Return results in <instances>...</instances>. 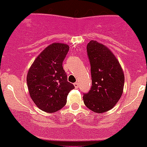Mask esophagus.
<instances>
[{"instance_id":"esophagus-1","label":"esophagus","mask_w":147,"mask_h":147,"mask_svg":"<svg viewBox=\"0 0 147 147\" xmlns=\"http://www.w3.org/2000/svg\"><path fill=\"white\" fill-rule=\"evenodd\" d=\"M74 85L75 88H78V87H79V83L78 82L74 83Z\"/></svg>"}]
</instances>
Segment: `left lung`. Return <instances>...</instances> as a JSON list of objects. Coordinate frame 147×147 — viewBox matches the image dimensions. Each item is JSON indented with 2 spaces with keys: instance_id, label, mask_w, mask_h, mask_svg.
<instances>
[{
  "instance_id": "1",
  "label": "left lung",
  "mask_w": 147,
  "mask_h": 147,
  "mask_svg": "<svg viewBox=\"0 0 147 147\" xmlns=\"http://www.w3.org/2000/svg\"><path fill=\"white\" fill-rule=\"evenodd\" d=\"M90 63L92 87L84 94L85 106L94 112H106L111 109L120 99L123 92L125 76L115 55L109 48L96 41L87 46Z\"/></svg>"
}]
</instances>
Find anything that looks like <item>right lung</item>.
<instances>
[{
	"label": "right lung",
	"mask_w": 147,
	"mask_h": 147,
	"mask_svg": "<svg viewBox=\"0 0 147 147\" xmlns=\"http://www.w3.org/2000/svg\"><path fill=\"white\" fill-rule=\"evenodd\" d=\"M69 50L65 44L54 43L36 58L27 75L28 90L33 101L41 110L54 113L66 104L74 84L68 82L63 62Z\"/></svg>",
	"instance_id": "1"
}]
</instances>
